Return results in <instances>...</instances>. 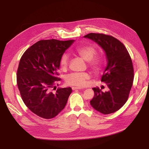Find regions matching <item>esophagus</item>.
Listing matches in <instances>:
<instances>
[{
  "instance_id": "1",
  "label": "esophagus",
  "mask_w": 149,
  "mask_h": 149,
  "mask_svg": "<svg viewBox=\"0 0 149 149\" xmlns=\"http://www.w3.org/2000/svg\"><path fill=\"white\" fill-rule=\"evenodd\" d=\"M80 89H82V88H79V87H72V89H73V90Z\"/></svg>"
}]
</instances>
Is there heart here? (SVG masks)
<instances>
[{
  "mask_svg": "<svg viewBox=\"0 0 149 149\" xmlns=\"http://www.w3.org/2000/svg\"><path fill=\"white\" fill-rule=\"evenodd\" d=\"M75 53L88 61L89 66L94 71H99L104 63L103 58L101 56H94L96 54V49L91 46H81L75 49ZM69 63V56L66 54L63 55L60 65L63 69H66ZM89 79V75L86 73H73L69 74L66 78V83L76 86L81 87L86 83Z\"/></svg>",
  "mask_w": 149,
  "mask_h": 149,
  "instance_id": "b5f03b06",
  "label": "heart"
}]
</instances>
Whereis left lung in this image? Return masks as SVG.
<instances>
[{
    "instance_id": "8db88e82",
    "label": "left lung",
    "mask_w": 149,
    "mask_h": 149,
    "mask_svg": "<svg viewBox=\"0 0 149 149\" xmlns=\"http://www.w3.org/2000/svg\"><path fill=\"white\" fill-rule=\"evenodd\" d=\"M96 43L106 54L107 65L101 81L109 90L103 92L94 88V96L90 104L104 114L118 111L127 101L134 80V68L131 58L124 45L110 35L91 33L84 36Z\"/></svg>"
}]
</instances>
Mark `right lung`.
I'll use <instances>...</instances> for the list:
<instances>
[{
	"instance_id": "1",
	"label": "right lung",
	"mask_w": 149,
	"mask_h": 149,
	"mask_svg": "<svg viewBox=\"0 0 149 149\" xmlns=\"http://www.w3.org/2000/svg\"><path fill=\"white\" fill-rule=\"evenodd\" d=\"M74 40H40L22 55L17 81L24 102L34 114L44 119L55 118L64 109L72 89L59 88L51 91L58 78L63 55Z\"/></svg>"
}]
</instances>
